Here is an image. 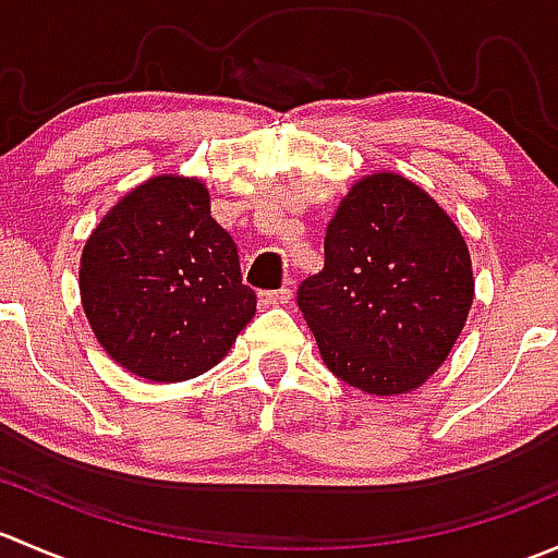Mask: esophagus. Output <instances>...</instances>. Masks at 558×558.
<instances>
[{"instance_id": "34e87169", "label": "esophagus", "mask_w": 558, "mask_h": 558, "mask_svg": "<svg viewBox=\"0 0 558 558\" xmlns=\"http://www.w3.org/2000/svg\"><path fill=\"white\" fill-rule=\"evenodd\" d=\"M289 300H291V289H275V291H262V294H258V302H262L264 307L286 305Z\"/></svg>"}]
</instances>
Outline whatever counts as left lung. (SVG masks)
<instances>
[{
	"label": "left lung",
	"mask_w": 558,
	"mask_h": 558,
	"mask_svg": "<svg viewBox=\"0 0 558 558\" xmlns=\"http://www.w3.org/2000/svg\"><path fill=\"white\" fill-rule=\"evenodd\" d=\"M472 264L440 205L393 172L359 180L326 227L324 269L296 305L326 367L378 397L413 391L464 329Z\"/></svg>",
	"instance_id": "left-lung-1"
}]
</instances>
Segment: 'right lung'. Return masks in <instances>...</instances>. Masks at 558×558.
Instances as JSON below:
<instances>
[{
    "label": "right lung",
    "mask_w": 558,
    "mask_h": 558,
    "mask_svg": "<svg viewBox=\"0 0 558 558\" xmlns=\"http://www.w3.org/2000/svg\"><path fill=\"white\" fill-rule=\"evenodd\" d=\"M81 300L112 362L156 384L216 367L256 313L210 194L178 174L137 185L99 221L83 247Z\"/></svg>",
    "instance_id": "right-lung-1"
}]
</instances>
